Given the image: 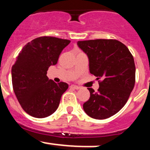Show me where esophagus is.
Masks as SVG:
<instances>
[{
	"instance_id": "34e87169",
	"label": "esophagus",
	"mask_w": 150,
	"mask_h": 150,
	"mask_svg": "<svg viewBox=\"0 0 150 150\" xmlns=\"http://www.w3.org/2000/svg\"><path fill=\"white\" fill-rule=\"evenodd\" d=\"M70 88H74V89L78 90V89H80V88H81V87L78 86H76V85H71L70 86Z\"/></svg>"
}]
</instances>
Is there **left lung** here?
<instances>
[{"instance_id":"8db88e82","label":"left lung","mask_w":150,"mask_h":150,"mask_svg":"<svg viewBox=\"0 0 150 150\" xmlns=\"http://www.w3.org/2000/svg\"><path fill=\"white\" fill-rule=\"evenodd\" d=\"M87 55L90 73L99 81L97 91L88 88L90 97L83 105L86 114L105 120L120 111L127 103L136 81V67L130 50L116 40L78 41Z\"/></svg>"}]
</instances>
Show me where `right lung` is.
<instances>
[{"label":"right lung","instance_id":"right-lung-1","mask_svg":"<svg viewBox=\"0 0 150 150\" xmlns=\"http://www.w3.org/2000/svg\"><path fill=\"white\" fill-rule=\"evenodd\" d=\"M68 40L41 36L23 47L11 68L14 92L23 110L36 118L53 114L68 88L64 82L56 83L47 76L50 66L56 65Z\"/></svg>","mask_w":150,"mask_h":150}]
</instances>
